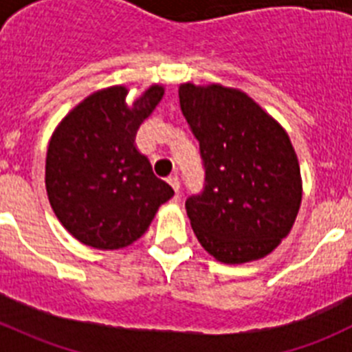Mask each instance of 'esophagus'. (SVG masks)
Here are the masks:
<instances>
[{"label": "esophagus", "mask_w": 352, "mask_h": 352, "mask_svg": "<svg viewBox=\"0 0 352 352\" xmlns=\"http://www.w3.org/2000/svg\"><path fill=\"white\" fill-rule=\"evenodd\" d=\"M167 183H169V185L174 188V192L178 194V192H179V178H178V174H170L169 178H167Z\"/></svg>", "instance_id": "esophagus-1"}]
</instances>
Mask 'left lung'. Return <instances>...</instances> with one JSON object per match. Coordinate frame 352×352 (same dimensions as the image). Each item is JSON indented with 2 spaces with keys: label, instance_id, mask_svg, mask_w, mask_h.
<instances>
[{
  "label": "left lung",
  "instance_id": "obj_1",
  "mask_svg": "<svg viewBox=\"0 0 352 352\" xmlns=\"http://www.w3.org/2000/svg\"><path fill=\"white\" fill-rule=\"evenodd\" d=\"M179 105L204 166L203 192L185 201L199 243L226 264L268 256L301 204L287 132L247 93L220 84H182Z\"/></svg>",
  "mask_w": 352,
  "mask_h": 352
}]
</instances>
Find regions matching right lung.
I'll return each instance as SVG.
<instances>
[{"label": "right lung", "mask_w": 352, "mask_h": 352, "mask_svg": "<svg viewBox=\"0 0 352 352\" xmlns=\"http://www.w3.org/2000/svg\"><path fill=\"white\" fill-rule=\"evenodd\" d=\"M125 86L84 98L52 133L45 188L61 226L80 243L116 250L138 241L174 190L135 148V133L164 96L153 84L129 107Z\"/></svg>", "instance_id": "1"}]
</instances>
